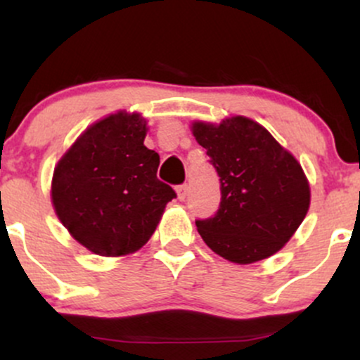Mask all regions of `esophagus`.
<instances>
[{"instance_id":"34e87169","label":"esophagus","mask_w":360,"mask_h":360,"mask_svg":"<svg viewBox=\"0 0 360 360\" xmlns=\"http://www.w3.org/2000/svg\"><path fill=\"white\" fill-rule=\"evenodd\" d=\"M176 191H177V198H179V200H184V198L188 196V191H189L188 184H181V186H177Z\"/></svg>"}]
</instances>
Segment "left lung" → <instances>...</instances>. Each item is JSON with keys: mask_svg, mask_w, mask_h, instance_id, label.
<instances>
[{"mask_svg": "<svg viewBox=\"0 0 360 360\" xmlns=\"http://www.w3.org/2000/svg\"><path fill=\"white\" fill-rule=\"evenodd\" d=\"M193 135L220 177V208L196 220L206 245L235 264L257 262L283 249L309 208V184L298 160L245 117L220 125L194 122Z\"/></svg>", "mask_w": 360, "mask_h": 360, "instance_id": "8db88e82", "label": "left lung"}]
</instances>
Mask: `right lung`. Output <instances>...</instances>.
<instances>
[{
	"instance_id": "right-lung-1",
	"label": "right lung",
	"mask_w": 360,
	"mask_h": 360,
	"mask_svg": "<svg viewBox=\"0 0 360 360\" xmlns=\"http://www.w3.org/2000/svg\"><path fill=\"white\" fill-rule=\"evenodd\" d=\"M139 113L100 120L62 155L52 177V203L62 225L98 255L118 257L146 245L176 198L157 179L159 154L143 146Z\"/></svg>"
}]
</instances>
